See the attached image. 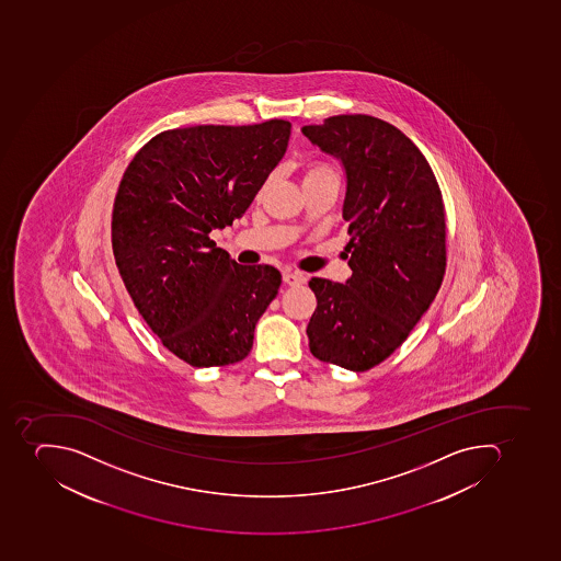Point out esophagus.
Wrapping results in <instances>:
<instances>
[{
  "label": "esophagus",
  "mask_w": 561,
  "mask_h": 561,
  "mask_svg": "<svg viewBox=\"0 0 561 561\" xmlns=\"http://www.w3.org/2000/svg\"><path fill=\"white\" fill-rule=\"evenodd\" d=\"M283 278L287 286H300V284L307 283V277L300 272H284Z\"/></svg>",
  "instance_id": "34e87169"
}]
</instances>
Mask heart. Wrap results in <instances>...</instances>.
<instances>
[{
    "mask_svg": "<svg viewBox=\"0 0 561 561\" xmlns=\"http://www.w3.org/2000/svg\"><path fill=\"white\" fill-rule=\"evenodd\" d=\"M319 179H335L339 181L335 168L328 163H310L304 170V182L319 181Z\"/></svg>",
    "mask_w": 561,
    "mask_h": 561,
    "instance_id": "heart-1",
    "label": "heart"
}]
</instances>
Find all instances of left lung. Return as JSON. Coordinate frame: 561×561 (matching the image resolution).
Listing matches in <instances>:
<instances>
[{
	"label": "left lung",
	"mask_w": 561,
	"mask_h": 561,
	"mask_svg": "<svg viewBox=\"0 0 561 561\" xmlns=\"http://www.w3.org/2000/svg\"><path fill=\"white\" fill-rule=\"evenodd\" d=\"M347 175L344 219L353 275L312 277L318 298L307 327L310 353L365 371L405 342L446 274V213L432 167L393 124L333 115L301 128Z\"/></svg>",
	"instance_id": "left-lung-1"
}]
</instances>
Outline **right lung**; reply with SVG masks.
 <instances>
[{
  "label": "right lung",
  "mask_w": 561,
  "mask_h": 561,
  "mask_svg": "<svg viewBox=\"0 0 561 561\" xmlns=\"http://www.w3.org/2000/svg\"><path fill=\"white\" fill-rule=\"evenodd\" d=\"M291 123L159 133L124 172L112 249L124 286L170 353L196 368L242 362L283 283L243 266L208 233L233 225L287 149Z\"/></svg>",
  "instance_id": "obj_1"
}]
</instances>
